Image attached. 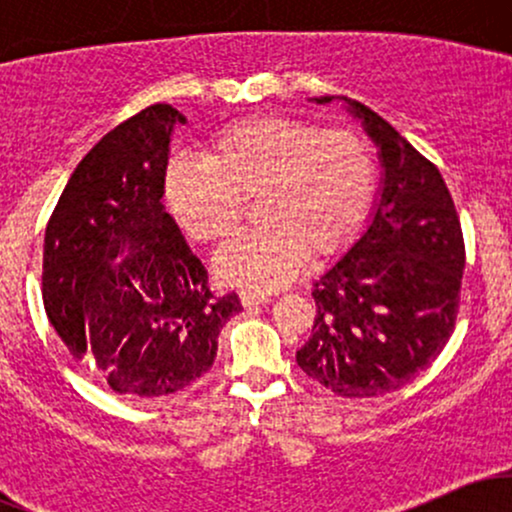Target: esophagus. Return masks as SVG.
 Masks as SVG:
<instances>
[{"mask_svg": "<svg viewBox=\"0 0 512 512\" xmlns=\"http://www.w3.org/2000/svg\"><path fill=\"white\" fill-rule=\"evenodd\" d=\"M240 303H243L245 308H250V305L269 303V296H264V293H255V291H240Z\"/></svg>", "mask_w": 512, "mask_h": 512, "instance_id": "34e87169", "label": "esophagus"}]
</instances>
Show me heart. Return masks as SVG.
<instances>
[{
  "instance_id": "1",
  "label": "heart",
  "mask_w": 512,
  "mask_h": 512,
  "mask_svg": "<svg viewBox=\"0 0 512 512\" xmlns=\"http://www.w3.org/2000/svg\"><path fill=\"white\" fill-rule=\"evenodd\" d=\"M375 195L370 146L346 129L301 117L257 115L223 127L207 158L175 156L163 202L187 238L219 243L252 199L255 231L216 252L214 272L243 291H274L305 257L325 260L354 240Z\"/></svg>"
}]
</instances>
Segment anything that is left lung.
I'll use <instances>...</instances> for the list:
<instances>
[{
    "label": "left lung",
    "mask_w": 512,
    "mask_h": 512,
    "mask_svg": "<svg viewBox=\"0 0 512 512\" xmlns=\"http://www.w3.org/2000/svg\"><path fill=\"white\" fill-rule=\"evenodd\" d=\"M339 101L378 149L366 228L313 284L317 315L296 361L342 397H380L436 361L455 330L464 272L460 216L438 168L363 103Z\"/></svg>",
    "instance_id": "left-lung-1"
}]
</instances>
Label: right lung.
Listing matches in <instances>:
<instances>
[{
	"instance_id": "add662e5",
	"label": "right lung",
	"mask_w": 512,
	"mask_h": 512,
	"mask_svg": "<svg viewBox=\"0 0 512 512\" xmlns=\"http://www.w3.org/2000/svg\"><path fill=\"white\" fill-rule=\"evenodd\" d=\"M187 117L158 103L110 129L64 187L45 231L43 303L76 361L139 399L185 390L214 366L243 310L216 298L163 204L170 137Z\"/></svg>"
}]
</instances>
